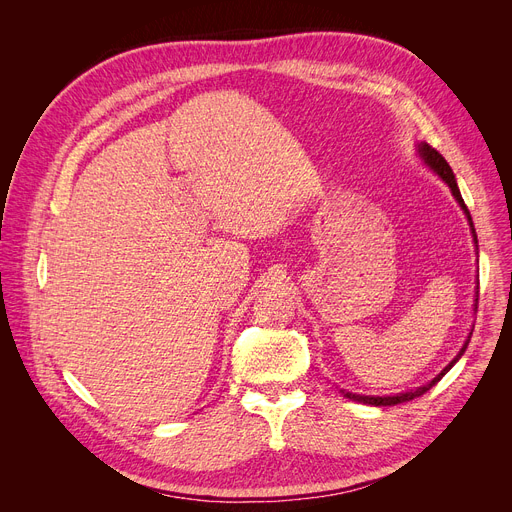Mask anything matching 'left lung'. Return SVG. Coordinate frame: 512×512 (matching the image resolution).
Here are the masks:
<instances>
[{
	"mask_svg": "<svg viewBox=\"0 0 512 512\" xmlns=\"http://www.w3.org/2000/svg\"><path fill=\"white\" fill-rule=\"evenodd\" d=\"M419 155L423 157L425 164H427L429 168H432V170L450 186V191H452L454 199L459 201V205L463 207V211H465V215H467V220H469V224H471V232H473V240H475V245H477V234H475V228H473V222H471V213H469V209H467V205H465V201H463V197H461L459 186H456V180H454L452 168L448 166V161H446L432 145H427V143H421V145H419ZM475 309H477V305H475ZM471 334H473V332H471ZM469 340H471V338H467L465 346L461 348V353L456 355V359H454L448 367H444V371H442L440 375H436V378H434L432 382L421 386V388H417V390H413V392H405V394H398V396H361V394L346 392V398H353V400H357V402H365V405H373V407H394V405H400V402H409V400H413V398H419V396L425 394L429 388H434V386L444 378V375L450 371V367L463 357V353L467 351V346H469Z\"/></svg>",
	"mask_w": 512,
	"mask_h": 512,
	"instance_id": "1",
	"label": "left lung"
}]
</instances>
